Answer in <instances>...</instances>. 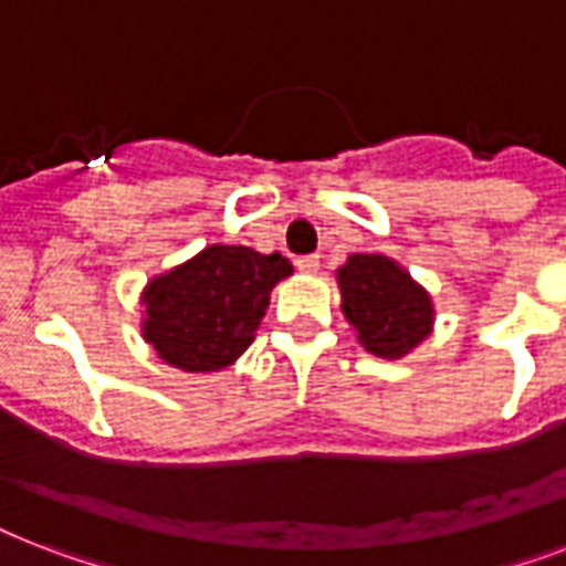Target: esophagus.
Masks as SVG:
<instances>
[{"mask_svg":"<svg viewBox=\"0 0 566 566\" xmlns=\"http://www.w3.org/2000/svg\"><path fill=\"white\" fill-rule=\"evenodd\" d=\"M296 266H300V273H317V270H319V255H302V258H296Z\"/></svg>","mask_w":566,"mask_h":566,"instance_id":"34e87169","label":"esophagus"}]
</instances>
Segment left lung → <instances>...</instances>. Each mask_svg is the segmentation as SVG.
I'll return each instance as SVG.
<instances>
[{"mask_svg": "<svg viewBox=\"0 0 566 566\" xmlns=\"http://www.w3.org/2000/svg\"><path fill=\"white\" fill-rule=\"evenodd\" d=\"M337 287L344 317L367 353L394 361L431 335V296L394 258L355 252L337 270Z\"/></svg>", "mask_w": 566, "mask_h": 566, "instance_id": "obj_1", "label": "left lung"}]
</instances>
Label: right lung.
<instances>
[{"instance_id":"add662e5","label":"right lung","mask_w":566,"mask_h":566,"mask_svg":"<svg viewBox=\"0 0 566 566\" xmlns=\"http://www.w3.org/2000/svg\"><path fill=\"white\" fill-rule=\"evenodd\" d=\"M291 273V261L279 252L205 247L144 287V340L176 370H222L255 340L270 291Z\"/></svg>"}]
</instances>
